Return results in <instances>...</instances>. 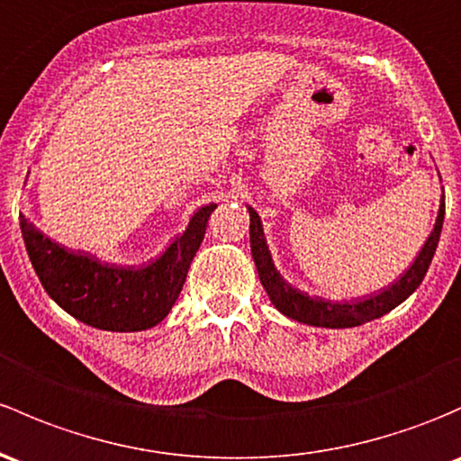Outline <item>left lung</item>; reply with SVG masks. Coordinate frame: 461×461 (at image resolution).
Returning <instances> with one entry per match:
<instances>
[{"instance_id": "1", "label": "left lung", "mask_w": 461, "mask_h": 461, "mask_svg": "<svg viewBox=\"0 0 461 461\" xmlns=\"http://www.w3.org/2000/svg\"><path fill=\"white\" fill-rule=\"evenodd\" d=\"M444 207L447 205H444L442 196L439 198V212L438 218H435L433 231L429 234V239H426L420 254L415 256L413 265L400 276V280H395V283L391 285L389 289H384V292L373 294L369 298H360L356 300V303H331V300L316 298V295L312 298L309 294L292 287V285L280 276L274 260H271V251L267 247V239H265L260 216L256 214L254 207L247 205V212H249L251 256H254L256 269H258L260 283H263L265 292H267L274 307L278 309L283 316L298 320V322L303 324H312V327L324 329L360 327V324L371 322V320L382 318L384 313H389L391 309H395L397 304L404 303V300L420 287L426 271H429L430 260H433L435 249H438L439 234H442L444 225Z\"/></svg>"}]
</instances>
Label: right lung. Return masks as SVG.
I'll list each match as a JSON object with an SVG mask.
<instances>
[{"mask_svg": "<svg viewBox=\"0 0 461 461\" xmlns=\"http://www.w3.org/2000/svg\"><path fill=\"white\" fill-rule=\"evenodd\" d=\"M216 205L201 207L185 231L143 267L101 263L88 251H72L48 239L19 214L23 245L46 294L72 318L104 331H145L167 316L203 243Z\"/></svg>", "mask_w": 461, "mask_h": 461, "instance_id": "obj_1", "label": "right lung"}]
</instances>
